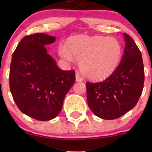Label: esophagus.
Returning a JSON list of instances; mask_svg holds the SVG:
<instances>
[{
	"mask_svg": "<svg viewBox=\"0 0 152 152\" xmlns=\"http://www.w3.org/2000/svg\"><path fill=\"white\" fill-rule=\"evenodd\" d=\"M76 80L77 81V82H82V81L83 80V79L81 77L80 75H79V73H76Z\"/></svg>",
	"mask_w": 152,
	"mask_h": 152,
	"instance_id": "esophagus-1",
	"label": "esophagus"
}]
</instances>
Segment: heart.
I'll return each mask as SVG.
<instances>
[{
  "instance_id": "heart-1",
  "label": "heart",
  "mask_w": 152,
  "mask_h": 152,
  "mask_svg": "<svg viewBox=\"0 0 152 152\" xmlns=\"http://www.w3.org/2000/svg\"><path fill=\"white\" fill-rule=\"evenodd\" d=\"M67 49L59 48L61 56L73 62L81 59L79 67L87 78L102 80L116 70L122 53L121 45L115 38L102 36H76L67 42Z\"/></svg>"
}]
</instances>
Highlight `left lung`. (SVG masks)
<instances>
[{"label":"left lung","mask_w":152,"mask_h":152,"mask_svg":"<svg viewBox=\"0 0 152 152\" xmlns=\"http://www.w3.org/2000/svg\"><path fill=\"white\" fill-rule=\"evenodd\" d=\"M124 56L116 70L101 82H86L87 104L91 111L105 120L120 118L138 102L144 84L141 52L134 39L124 34Z\"/></svg>","instance_id":"left-lung-1"}]
</instances>
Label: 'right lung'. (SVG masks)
<instances>
[{"instance_id": "right-lung-1", "label": "right lung", "mask_w": 152, "mask_h": 152, "mask_svg": "<svg viewBox=\"0 0 152 152\" xmlns=\"http://www.w3.org/2000/svg\"><path fill=\"white\" fill-rule=\"evenodd\" d=\"M55 37L36 33L23 38L14 51L10 71V91L19 110L38 121L59 115L74 84V70H62L45 45Z\"/></svg>"}]
</instances>
